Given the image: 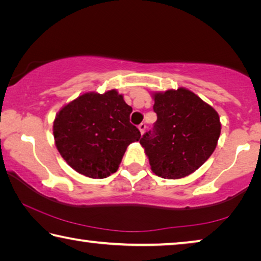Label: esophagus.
I'll return each mask as SVG.
<instances>
[{"label":"esophagus","instance_id":"34e87169","mask_svg":"<svg viewBox=\"0 0 261 261\" xmlns=\"http://www.w3.org/2000/svg\"><path fill=\"white\" fill-rule=\"evenodd\" d=\"M138 129H139V131H140V134L143 135L144 132H145V129H146V124H145V123H141V124L138 125Z\"/></svg>","mask_w":261,"mask_h":261}]
</instances>
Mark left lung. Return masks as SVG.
<instances>
[{"instance_id":"1","label":"left lung","mask_w":261,"mask_h":261,"mask_svg":"<svg viewBox=\"0 0 261 261\" xmlns=\"http://www.w3.org/2000/svg\"><path fill=\"white\" fill-rule=\"evenodd\" d=\"M151 95L158 120L139 143L159 177H187L213 154L221 134L219 114L185 87Z\"/></svg>"}]
</instances>
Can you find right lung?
Returning a JSON list of instances; mask_svg holds the SVG:
<instances>
[{
  "label": "right lung",
  "mask_w": 261,
  "mask_h": 261,
  "mask_svg": "<svg viewBox=\"0 0 261 261\" xmlns=\"http://www.w3.org/2000/svg\"><path fill=\"white\" fill-rule=\"evenodd\" d=\"M132 108L117 90L85 92L60 109L53 123L55 146L65 162L90 178L117 171L140 132L130 123Z\"/></svg>",
  "instance_id": "add662e5"
}]
</instances>
